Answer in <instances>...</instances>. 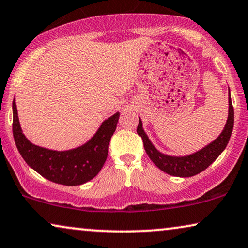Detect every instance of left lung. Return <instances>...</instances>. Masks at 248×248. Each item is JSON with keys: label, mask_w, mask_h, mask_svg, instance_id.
Here are the masks:
<instances>
[{"label": "left lung", "mask_w": 248, "mask_h": 248, "mask_svg": "<svg viewBox=\"0 0 248 248\" xmlns=\"http://www.w3.org/2000/svg\"><path fill=\"white\" fill-rule=\"evenodd\" d=\"M233 128V107L231 102L230 90H229V110H228V120L224 125L222 132L217 139L208 143L198 152L192 153L190 155L186 156H170L166 154L160 153L157 148L152 143L149 138L144 132L142 127V121L139 117V125H138L137 132L142 138L143 147L147 155L153 160V163L162 170L163 172L173 176H180V178H189L194 176L206 170L221 153L226 149L228 142H229L231 133Z\"/></svg>", "instance_id": "1"}]
</instances>
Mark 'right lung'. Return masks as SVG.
<instances>
[{
	"instance_id": "1",
	"label": "right lung",
	"mask_w": 248,
	"mask_h": 248,
	"mask_svg": "<svg viewBox=\"0 0 248 248\" xmlns=\"http://www.w3.org/2000/svg\"><path fill=\"white\" fill-rule=\"evenodd\" d=\"M12 114L15 142L25 162L38 174L63 186L83 185L100 172L107 159L109 142L120 117V112H116L105 120L94 136L82 146L58 152L36 146L25 137L19 123L15 99L12 102Z\"/></svg>"
}]
</instances>
